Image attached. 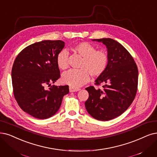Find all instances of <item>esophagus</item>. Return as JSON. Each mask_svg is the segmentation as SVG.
I'll return each mask as SVG.
<instances>
[{
    "mask_svg": "<svg viewBox=\"0 0 157 157\" xmlns=\"http://www.w3.org/2000/svg\"><path fill=\"white\" fill-rule=\"evenodd\" d=\"M80 89L79 88H75V87H70V91L71 92H75V91H79Z\"/></svg>",
    "mask_w": 157,
    "mask_h": 157,
    "instance_id": "obj_1",
    "label": "esophagus"
}]
</instances>
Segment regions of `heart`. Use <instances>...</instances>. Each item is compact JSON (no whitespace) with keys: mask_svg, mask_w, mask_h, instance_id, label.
Returning <instances> with one entry per match:
<instances>
[{"mask_svg":"<svg viewBox=\"0 0 157 157\" xmlns=\"http://www.w3.org/2000/svg\"><path fill=\"white\" fill-rule=\"evenodd\" d=\"M73 52L82 57L80 70H70L62 75V80L64 84L73 87H78L90 80L91 75L94 77L102 75L109 63L108 54L104 50H97L95 46L87 42L77 43L73 47ZM57 64L60 70L68 67V53L61 51L57 57Z\"/></svg>","mask_w":157,"mask_h":157,"instance_id":"b5f03b06","label":"heart"}]
</instances>
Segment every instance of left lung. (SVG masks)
Listing matches in <instances>:
<instances>
[{
  "mask_svg": "<svg viewBox=\"0 0 157 157\" xmlns=\"http://www.w3.org/2000/svg\"><path fill=\"white\" fill-rule=\"evenodd\" d=\"M106 46L109 63L95 80L103 88L86 87L89 98L85 102L88 113L98 121H108L122 115L133 102L137 91L138 68L132 56L120 43L109 39H92Z\"/></svg>",
  "mask_w": 157,
  "mask_h": 157,
  "instance_id": "obj_1",
  "label": "left lung"
}]
</instances>
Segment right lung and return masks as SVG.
<instances>
[{
  "label": "right lung",
  "instance_id": "add662e5",
  "mask_svg": "<svg viewBox=\"0 0 157 157\" xmlns=\"http://www.w3.org/2000/svg\"><path fill=\"white\" fill-rule=\"evenodd\" d=\"M64 44L59 40L35 42L22 50L14 61L11 79L15 98L24 112L36 118L54 115L70 91L68 86H50L60 78L57 57Z\"/></svg>",
  "mask_w": 157,
  "mask_h": 157
}]
</instances>
